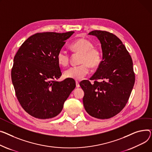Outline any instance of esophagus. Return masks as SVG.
<instances>
[{
    "instance_id": "1",
    "label": "esophagus",
    "mask_w": 152,
    "mask_h": 152,
    "mask_svg": "<svg viewBox=\"0 0 152 152\" xmlns=\"http://www.w3.org/2000/svg\"><path fill=\"white\" fill-rule=\"evenodd\" d=\"M76 87H77V88H78V87H80L79 82H77V81H76Z\"/></svg>"
}]
</instances>
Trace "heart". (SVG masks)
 I'll use <instances>...</instances> for the list:
<instances>
[{
    "mask_svg": "<svg viewBox=\"0 0 152 152\" xmlns=\"http://www.w3.org/2000/svg\"><path fill=\"white\" fill-rule=\"evenodd\" d=\"M71 48L74 52L81 54L78 66L70 67L64 72L66 78L80 80L84 79L89 73V66L96 68L99 66L102 60L100 50L94 48L92 42L86 38H79L71 45ZM58 63L63 66L68 65L69 61V55L67 50L61 49L57 53Z\"/></svg>",
    "mask_w": 152,
    "mask_h": 152,
    "instance_id": "1",
    "label": "heart"
}]
</instances>
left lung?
Segmentation results:
<instances>
[{
  "mask_svg": "<svg viewBox=\"0 0 152 152\" xmlns=\"http://www.w3.org/2000/svg\"><path fill=\"white\" fill-rule=\"evenodd\" d=\"M88 35L97 37L102 49L103 60L90 80L80 84L84 92L83 104L86 112L99 119H107L118 114L127 103L133 90L135 76L129 53L115 35L94 30Z\"/></svg>",
  "mask_w": 152,
  "mask_h": 152,
  "instance_id": "left-lung-1",
  "label": "left lung"
}]
</instances>
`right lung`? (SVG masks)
Returning <instances> with one entry per match:
<instances>
[{"instance_id":"obj_1","label":"right lung","mask_w":152,"mask_h":152,"mask_svg":"<svg viewBox=\"0 0 152 152\" xmlns=\"http://www.w3.org/2000/svg\"><path fill=\"white\" fill-rule=\"evenodd\" d=\"M75 32L37 33L28 38L16 54L12 80L23 108L35 118H53L75 88V80L57 81L62 75L57 56Z\"/></svg>"}]
</instances>
